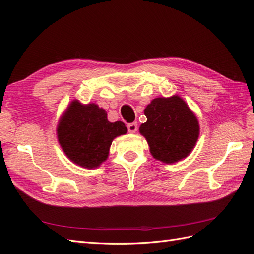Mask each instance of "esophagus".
Returning a JSON list of instances; mask_svg holds the SVG:
<instances>
[{"label":"esophagus","instance_id":"esophagus-1","mask_svg":"<svg viewBox=\"0 0 254 254\" xmlns=\"http://www.w3.org/2000/svg\"><path fill=\"white\" fill-rule=\"evenodd\" d=\"M127 128H128V131H129L130 133L136 132V130H137V124H136V122L130 123V124L127 125Z\"/></svg>","mask_w":254,"mask_h":254}]
</instances>
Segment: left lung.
Listing matches in <instances>:
<instances>
[{"instance_id":"left-lung-1","label":"left lung","mask_w":254,"mask_h":254,"mask_svg":"<svg viewBox=\"0 0 254 254\" xmlns=\"http://www.w3.org/2000/svg\"><path fill=\"white\" fill-rule=\"evenodd\" d=\"M140 133L149 146L151 156L173 164L186 159L199 137V122L195 113L179 95L158 97L147 105Z\"/></svg>"}]
</instances>
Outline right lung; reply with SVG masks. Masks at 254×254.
I'll use <instances>...</instances> for the list:
<instances>
[{
	"instance_id": "right-lung-1",
	"label": "right lung",
	"mask_w": 254,
	"mask_h": 254,
	"mask_svg": "<svg viewBox=\"0 0 254 254\" xmlns=\"http://www.w3.org/2000/svg\"><path fill=\"white\" fill-rule=\"evenodd\" d=\"M56 131L64 155L76 165L93 170L108 159L112 141L127 133V127L122 121H108L106 110L96 104L82 105L74 99Z\"/></svg>"
}]
</instances>
